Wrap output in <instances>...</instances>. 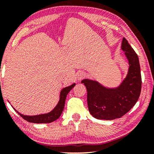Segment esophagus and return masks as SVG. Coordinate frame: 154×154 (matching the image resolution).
Wrapping results in <instances>:
<instances>
[{"instance_id": "34e87169", "label": "esophagus", "mask_w": 154, "mask_h": 154, "mask_svg": "<svg viewBox=\"0 0 154 154\" xmlns=\"http://www.w3.org/2000/svg\"><path fill=\"white\" fill-rule=\"evenodd\" d=\"M85 76V72H83V71H80L79 73H78L77 74V79L78 80H81L82 79H83L84 77Z\"/></svg>"}]
</instances>
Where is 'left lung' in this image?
<instances>
[{
	"instance_id": "obj_1",
	"label": "left lung",
	"mask_w": 154,
	"mask_h": 154,
	"mask_svg": "<svg viewBox=\"0 0 154 154\" xmlns=\"http://www.w3.org/2000/svg\"><path fill=\"white\" fill-rule=\"evenodd\" d=\"M121 49L128 62V73L116 88L105 87L95 80L81 81L87 88L88 109L97 119L114 120L127 113L140 97L142 88L140 65L137 54L123 38Z\"/></svg>"
}]
</instances>
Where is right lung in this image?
<instances>
[{
	"label": "right lung",
	"instance_id": "add662e5",
	"mask_svg": "<svg viewBox=\"0 0 154 154\" xmlns=\"http://www.w3.org/2000/svg\"><path fill=\"white\" fill-rule=\"evenodd\" d=\"M75 85V83H73L72 85L68 87H66L61 90L60 94V100L57 103V104L56 105V106L52 109L51 111L48 112L47 113H43V114H38V115H35V116H27L24 115L22 113H21L16 110L17 113L19 115H20L23 119L26 120L28 122L30 123H52L56 120H57L60 117L61 114H62L63 110L64 108V104H65V101H66V98L67 94L70 90Z\"/></svg>",
	"mask_w": 154,
	"mask_h": 154
}]
</instances>
